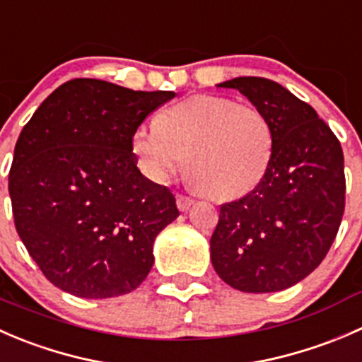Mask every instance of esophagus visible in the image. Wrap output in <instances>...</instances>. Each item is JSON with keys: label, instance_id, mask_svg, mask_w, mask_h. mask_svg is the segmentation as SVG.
<instances>
[{"label": "esophagus", "instance_id": "34e87169", "mask_svg": "<svg viewBox=\"0 0 362 362\" xmlns=\"http://www.w3.org/2000/svg\"><path fill=\"white\" fill-rule=\"evenodd\" d=\"M193 202H195V200H193L192 197L181 195V193L176 197V204H177V207H180V211H188L189 207H192Z\"/></svg>", "mask_w": 362, "mask_h": 362}]
</instances>
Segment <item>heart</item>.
Wrapping results in <instances>:
<instances>
[{
    "label": "heart",
    "instance_id": "1",
    "mask_svg": "<svg viewBox=\"0 0 362 362\" xmlns=\"http://www.w3.org/2000/svg\"><path fill=\"white\" fill-rule=\"evenodd\" d=\"M132 149L142 173L169 181L188 156L192 180L213 199H238L266 176L274 132L255 105L197 95L163 110L156 124L135 130Z\"/></svg>",
    "mask_w": 362,
    "mask_h": 362
}]
</instances>
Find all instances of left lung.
<instances>
[{"label":"left lung","mask_w":362,"mask_h":362,"mask_svg":"<svg viewBox=\"0 0 362 362\" xmlns=\"http://www.w3.org/2000/svg\"><path fill=\"white\" fill-rule=\"evenodd\" d=\"M218 88L238 89L266 114L274 149L264 180L220 206L211 262L241 292L285 291L317 269L338 234L346 188L341 146L313 107L278 82L235 77Z\"/></svg>","instance_id":"left-lung-1"}]
</instances>
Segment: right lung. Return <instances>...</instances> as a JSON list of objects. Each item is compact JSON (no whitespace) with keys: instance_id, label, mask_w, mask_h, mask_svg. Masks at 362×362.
<instances>
[{"instance_id":"add662e5","label":"right lung","mask_w":362,"mask_h":362,"mask_svg":"<svg viewBox=\"0 0 362 362\" xmlns=\"http://www.w3.org/2000/svg\"><path fill=\"white\" fill-rule=\"evenodd\" d=\"M174 96L74 78L21 132L8 176L13 221L31 259L61 291L116 298L151 271L155 238L180 211L167 186L137 169L132 137Z\"/></svg>"}]
</instances>
